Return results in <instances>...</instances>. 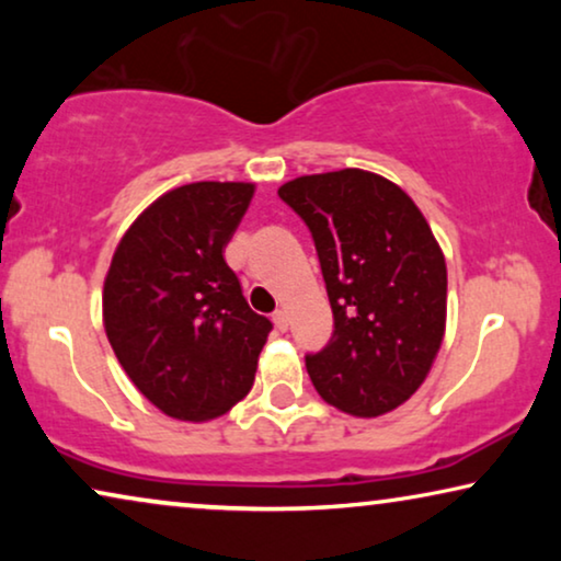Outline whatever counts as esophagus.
Listing matches in <instances>:
<instances>
[{
	"instance_id": "esophagus-1",
	"label": "esophagus",
	"mask_w": 561,
	"mask_h": 561,
	"mask_svg": "<svg viewBox=\"0 0 561 561\" xmlns=\"http://www.w3.org/2000/svg\"><path fill=\"white\" fill-rule=\"evenodd\" d=\"M273 324H275V329H278V332H286V329H288V313L286 311H275L273 313Z\"/></svg>"
}]
</instances>
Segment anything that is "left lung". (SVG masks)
I'll use <instances>...</instances> for the list:
<instances>
[{
	"label": "left lung",
	"instance_id": "1",
	"mask_svg": "<svg viewBox=\"0 0 561 561\" xmlns=\"http://www.w3.org/2000/svg\"><path fill=\"white\" fill-rule=\"evenodd\" d=\"M278 196L317 244L334 334L306 370L329 405L357 419L398 409L421 388L447 327V263L393 181L363 168L301 175Z\"/></svg>",
	"mask_w": 561,
	"mask_h": 561
}]
</instances>
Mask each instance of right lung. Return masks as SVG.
I'll return each instance as SVG.
<instances>
[{
  "instance_id": "add662e5",
  "label": "right lung",
  "mask_w": 561,
  "mask_h": 561,
  "mask_svg": "<svg viewBox=\"0 0 561 561\" xmlns=\"http://www.w3.org/2000/svg\"><path fill=\"white\" fill-rule=\"evenodd\" d=\"M255 183L198 181L156 198L114 250L104 329L122 370L179 421H211L255 380L273 324L248 306L225 248Z\"/></svg>"
}]
</instances>
